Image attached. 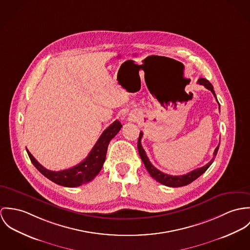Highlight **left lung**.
I'll return each mask as SVG.
<instances>
[{
	"label": "left lung",
	"mask_w": 250,
	"mask_h": 250,
	"mask_svg": "<svg viewBox=\"0 0 250 250\" xmlns=\"http://www.w3.org/2000/svg\"><path fill=\"white\" fill-rule=\"evenodd\" d=\"M197 83L205 86V87H206L208 90H210V91L213 93V95L216 97V94H215L213 85L210 83L207 80L201 78V79H199V80L197 81ZM216 99H217V97H216ZM142 136H143V132H140L137 146H138L139 155H140V157H141V159H142L144 165H145L146 170L148 171V173L150 174V176H151L152 178H154L156 181H158L159 183H161V184H163V185H166L167 187H182V186H186V185L192 183L196 178H198L201 174H203V173L207 170V168H208L209 167L212 165V163L214 162V159H215V157H216V155H217V153H218L219 146H220V145H219V146L216 147V149H215V151H214V157H213L212 160H211L208 164H206L205 166L198 167V168H195L194 170H192V171H190V172H188V173H186V174H183V175H170V174H167V173H164V172L160 171L159 169H157L155 167L153 166V165L150 163L149 159L147 158V156H146V151L144 150V148H143V146H142V145H141V139H142Z\"/></svg>",
	"instance_id": "8db88e82"
}]
</instances>
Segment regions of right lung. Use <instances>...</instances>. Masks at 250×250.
Here are the masks:
<instances>
[{
  "label": "right lung",
  "instance_id": "obj_1",
  "mask_svg": "<svg viewBox=\"0 0 250 250\" xmlns=\"http://www.w3.org/2000/svg\"><path fill=\"white\" fill-rule=\"evenodd\" d=\"M122 126V124L118 120L115 121L103 132L83 161L67 169L59 171L47 169L40 165L27 149L28 157L34 167L51 181L64 187H79L93 180L101 171L105 161L109 142L117 135Z\"/></svg>",
  "mask_w": 250,
  "mask_h": 250
}]
</instances>
